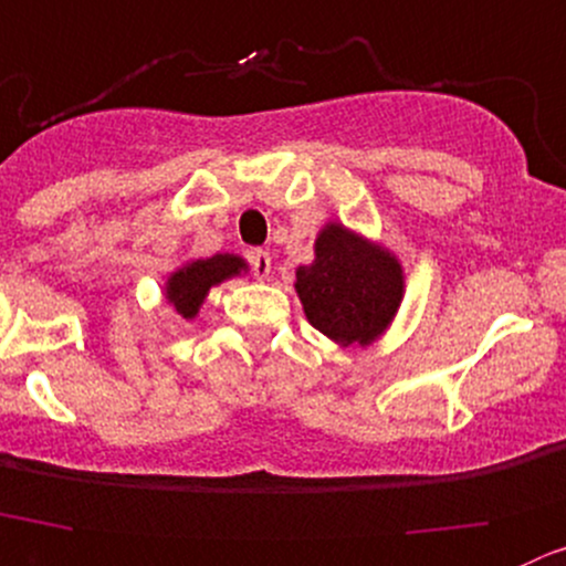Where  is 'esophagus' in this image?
<instances>
[{
  "label": "esophagus",
  "mask_w": 566,
  "mask_h": 566,
  "mask_svg": "<svg viewBox=\"0 0 566 566\" xmlns=\"http://www.w3.org/2000/svg\"><path fill=\"white\" fill-rule=\"evenodd\" d=\"M249 260H251V271H254V276L260 279V282H265V279L271 276V254L262 249H254L249 254Z\"/></svg>",
  "instance_id": "34e87169"
}]
</instances>
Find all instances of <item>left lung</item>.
<instances>
[{"label":"left lung","instance_id":"8db88e82","mask_svg":"<svg viewBox=\"0 0 566 566\" xmlns=\"http://www.w3.org/2000/svg\"><path fill=\"white\" fill-rule=\"evenodd\" d=\"M306 321L339 345L381 337L403 298V268L384 245L332 221L315 240V262L295 271Z\"/></svg>","mask_w":566,"mask_h":566}]
</instances>
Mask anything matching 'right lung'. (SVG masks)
<instances>
[{"label":"right lung","mask_w":566,"mask_h":566,"mask_svg":"<svg viewBox=\"0 0 566 566\" xmlns=\"http://www.w3.org/2000/svg\"><path fill=\"white\" fill-rule=\"evenodd\" d=\"M243 256L234 254H216L210 260H193L188 265L177 268V271L168 276L166 282V298L168 304L177 310V315L182 317H196L199 315V306L205 304L207 293L216 284L227 282V279L240 276V271H245Z\"/></svg>","instance_id":"right-lung-1"}]
</instances>
